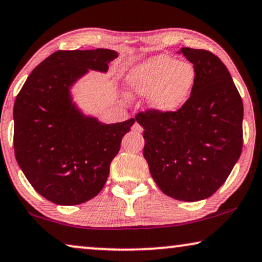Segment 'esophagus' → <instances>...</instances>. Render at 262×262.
Wrapping results in <instances>:
<instances>
[{
  "label": "esophagus",
  "instance_id": "34e87169",
  "mask_svg": "<svg viewBox=\"0 0 262 262\" xmlns=\"http://www.w3.org/2000/svg\"><path fill=\"white\" fill-rule=\"evenodd\" d=\"M132 131L137 132V134H141V132L143 131V127L138 123H135L134 126H132Z\"/></svg>",
  "mask_w": 262,
  "mask_h": 262
}]
</instances>
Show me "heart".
<instances>
[{
  "label": "heart",
  "instance_id": "heart-1",
  "mask_svg": "<svg viewBox=\"0 0 262 262\" xmlns=\"http://www.w3.org/2000/svg\"><path fill=\"white\" fill-rule=\"evenodd\" d=\"M196 80L195 68L168 55L149 57L128 73L132 94L149 96V108L159 114L178 112L187 102Z\"/></svg>",
  "mask_w": 262,
  "mask_h": 262
}]
</instances>
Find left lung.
Wrapping results in <instances>:
<instances>
[{
	"label": "left lung",
	"instance_id": "left-lung-1",
	"mask_svg": "<svg viewBox=\"0 0 262 262\" xmlns=\"http://www.w3.org/2000/svg\"><path fill=\"white\" fill-rule=\"evenodd\" d=\"M196 80L178 112H141L144 155L161 191L182 202L209 198L224 184L242 151L243 103L224 63L206 50L182 48Z\"/></svg>",
	"mask_w": 262,
	"mask_h": 262
}]
</instances>
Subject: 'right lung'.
Listing matches in <instances>:
<instances>
[{"label":"right lung","mask_w":262,"mask_h":262,"mask_svg":"<svg viewBox=\"0 0 262 262\" xmlns=\"http://www.w3.org/2000/svg\"><path fill=\"white\" fill-rule=\"evenodd\" d=\"M108 49L57 51L32 71L14 103V151L21 170L45 199L78 205L99 194L121 138L136 121L103 124L73 101L71 87L88 73H107Z\"/></svg>","instance_id":"add662e5"}]
</instances>
